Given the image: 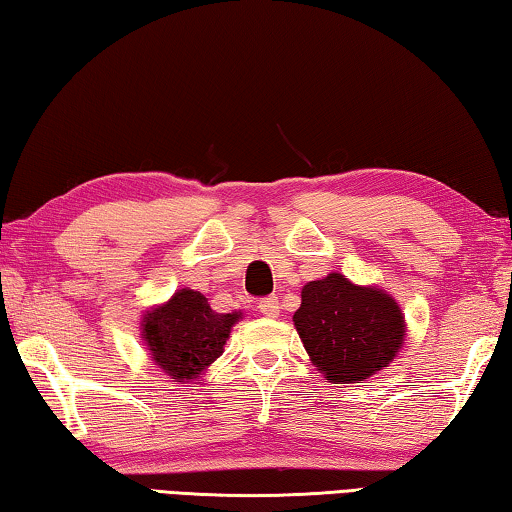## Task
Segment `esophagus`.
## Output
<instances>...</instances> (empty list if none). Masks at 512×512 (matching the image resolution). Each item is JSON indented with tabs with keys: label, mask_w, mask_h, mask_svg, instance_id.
<instances>
[{
	"label": "esophagus",
	"mask_w": 512,
	"mask_h": 512,
	"mask_svg": "<svg viewBox=\"0 0 512 512\" xmlns=\"http://www.w3.org/2000/svg\"><path fill=\"white\" fill-rule=\"evenodd\" d=\"M258 311L265 317H276L279 315V297H265L258 301Z\"/></svg>",
	"instance_id": "1"
}]
</instances>
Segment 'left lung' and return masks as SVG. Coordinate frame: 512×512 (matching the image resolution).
<instances>
[{
    "label": "left lung",
    "mask_w": 512,
    "mask_h": 512,
    "mask_svg": "<svg viewBox=\"0 0 512 512\" xmlns=\"http://www.w3.org/2000/svg\"><path fill=\"white\" fill-rule=\"evenodd\" d=\"M313 365L331 383L370 379L404 345L406 322L388 292L356 286L338 272L301 288L292 315Z\"/></svg>",
    "instance_id": "obj_1"
}]
</instances>
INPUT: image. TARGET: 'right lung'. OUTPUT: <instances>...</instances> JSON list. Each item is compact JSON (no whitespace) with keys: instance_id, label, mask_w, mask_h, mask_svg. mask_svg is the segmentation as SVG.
<instances>
[{"instance_id":"1","label":"right lung","mask_w":512,"mask_h":512,"mask_svg":"<svg viewBox=\"0 0 512 512\" xmlns=\"http://www.w3.org/2000/svg\"><path fill=\"white\" fill-rule=\"evenodd\" d=\"M242 313H215L197 290L174 292L163 306L147 311L142 338L161 370L186 383L222 356L231 326Z\"/></svg>"}]
</instances>
